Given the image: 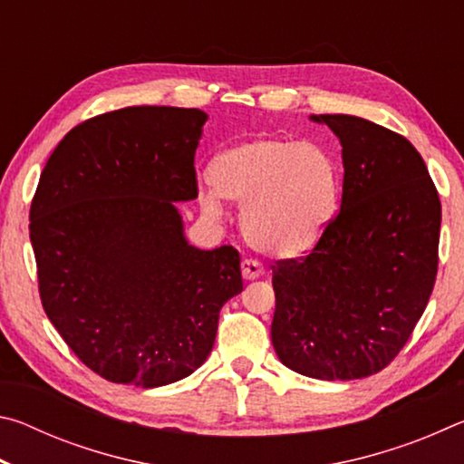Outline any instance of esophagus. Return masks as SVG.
Masks as SVG:
<instances>
[{"instance_id": "esophagus-1", "label": "esophagus", "mask_w": 464, "mask_h": 464, "mask_svg": "<svg viewBox=\"0 0 464 464\" xmlns=\"http://www.w3.org/2000/svg\"><path fill=\"white\" fill-rule=\"evenodd\" d=\"M264 266H262V262H257V260H254V257H246V260L241 262V274H243V278L246 280H256V278H260V276H264Z\"/></svg>"}]
</instances>
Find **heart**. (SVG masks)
<instances>
[{"mask_svg": "<svg viewBox=\"0 0 464 464\" xmlns=\"http://www.w3.org/2000/svg\"><path fill=\"white\" fill-rule=\"evenodd\" d=\"M213 189L200 194L204 213L218 217L227 200L243 204V233L256 249L278 257L309 251L332 221L340 171L324 145L256 139L227 149L210 166Z\"/></svg>", "mask_w": 464, "mask_h": 464, "instance_id": "b5f03b06", "label": "heart"}]
</instances>
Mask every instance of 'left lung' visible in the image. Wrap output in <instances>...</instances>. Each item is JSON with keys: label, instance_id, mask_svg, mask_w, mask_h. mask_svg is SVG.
Segmentation results:
<instances>
[{"label": "left lung", "instance_id": "8db88e82", "mask_svg": "<svg viewBox=\"0 0 464 464\" xmlns=\"http://www.w3.org/2000/svg\"><path fill=\"white\" fill-rule=\"evenodd\" d=\"M342 143L340 213L307 256L272 266V343L282 364L321 381L389 366L426 311L442 207L405 137L348 114H319Z\"/></svg>", "mask_w": 464, "mask_h": 464}]
</instances>
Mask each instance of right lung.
I'll return each mask as SVG.
<instances>
[{
	"mask_svg": "<svg viewBox=\"0 0 464 464\" xmlns=\"http://www.w3.org/2000/svg\"><path fill=\"white\" fill-rule=\"evenodd\" d=\"M207 114L130 106L77 124L46 161L30 207L43 309L82 362L151 389L192 374L218 313L243 290L233 246H188L174 202L198 196Z\"/></svg>",
	"mask_w": 464,
	"mask_h": 464,
	"instance_id": "1",
	"label": "right lung"
}]
</instances>
